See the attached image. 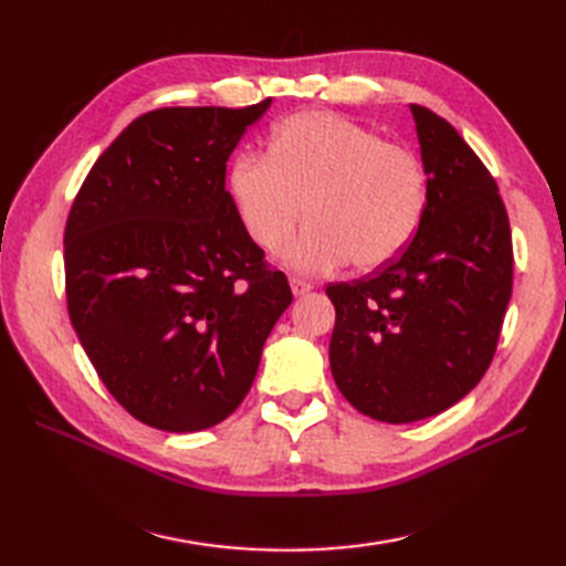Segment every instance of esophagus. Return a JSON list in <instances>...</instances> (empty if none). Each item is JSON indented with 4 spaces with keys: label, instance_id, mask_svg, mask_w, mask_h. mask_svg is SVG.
<instances>
[{
    "label": "esophagus",
    "instance_id": "34e87169",
    "mask_svg": "<svg viewBox=\"0 0 566 566\" xmlns=\"http://www.w3.org/2000/svg\"><path fill=\"white\" fill-rule=\"evenodd\" d=\"M290 284H292V292H294L296 296H304L306 292L314 290V286H311V282L302 280V276H290Z\"/></svg>",
    "mask_w": 566,
    "mask_h": 566
}]
</instances>
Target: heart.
Wrapping results in <instances>:
<instances>
[{"mask_svg":"<svg viewBox=\"0 0 566 566\" xmlns=\"http://www.w3.org/2000/svg\"><path fill=\"white\" fill-rule=\"evenodd\" d=\"M228 195L268 255L294 250L296 270L323 274L350 260L375 270L411 243L428 203L420 155L331 112H298L272 128L268 155L238 153Z\"/></svg>","mask_w":566,"mask_h":566,"instance_id":"b5f03b06","label":"heart"}]
</instances>
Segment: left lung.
<instances>
[{
    "instance_id": "obj_1",
    "label": "left lung",
    "mask_w": 566,
    "mask_h": 566,
    "mask_svg": "<svg viewBox=\"0 0 566 566\" xmlns=\"http://www.w3.org/2000/svg\"><path fill=\"white\" fill-rule=\"evenodd\" d=\"M428 203L399 258L328 284L331 369L359 413L413 423L472 391L494 359L513 292V243L496 179L457 130L411 104Z\"/></svg>"
}]
</instances>
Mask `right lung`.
Here are the masks:
<instances>
[{
  "label": "right lung",
  "instance_id": "right-lung-1",
  "mask_svg": "<svg viewBox=\"0 0 566 566\" xmlns=\"http://www.w3.org/2000/svg\"><path fill=\"white\" fill-rule=\"evenodd\" d=\"M270 102L138 116L72 201V328L104 387L150 428L195 432L231 416L292 304L226 191V163Z\"/></svg>",
  "mask_w": 566,
  "mask_h": 566
}]
</instances>
